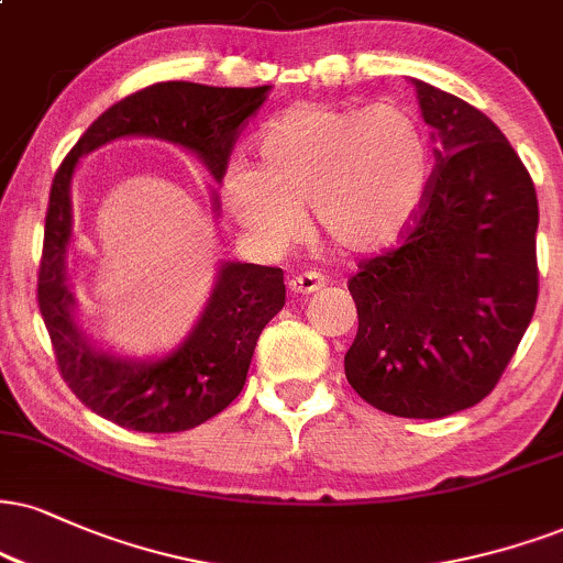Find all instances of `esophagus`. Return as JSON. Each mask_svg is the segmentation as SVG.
I'll return each instance as SVG.
<instances>
[{"label": "esophagus", "mask_w": 563, "mask_h": 563, "mask_svg": "<svg viewBox=\"0 0 563 563\" xmlns=\"http://www.w3.org/2000/svg\"><path fill=\"white\" fill-rule=\"evenodd\" d=\"M288 288H290V294H314V290H320V288H324V275H320V273H299V275H294L288 280Z\"/></svg>", "instance_id": "1"}]
</instances>
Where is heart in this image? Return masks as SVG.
Here are the masks:
<instances>
[{"label": "heart", "mask_w": 563, "mask_h": 563, "mask_svg": "<svg viewBox=\"0 0 563 563\" xmlns=\"http://www.w3.org/2000/svg\"><path fill=\"white\" fill-rule=\"evenodd\" d=\"M256 167L233 162L220 178L225 209L264 246H288L303 207L335 249L367 254L404 233L430 180V148L398 104L296 101L254 139Z\"/></svg>", "instance_id": "b5f03b06"}]
</instances>
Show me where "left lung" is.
Here are the masks:
<instances>
[{"label":"left lung","mask_w":563,"mask_h":563,"mask_svg":"<svg viewBox=\"0 0 563 563\" xmlns=\"http://www.w3.org/2000/svg\"><path fill=\"white\" fill-rule=\"evenodd\" d=\"M435 170L401 246L349 280L346 377L385 415L440 419L496 388L538 303V196L487 114L411 78Z\"/></svg>","instance_id":"1"}]
</instances>
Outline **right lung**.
<instances>
[{"label":"right lung","mask_w":563,"mask_h":563,"mask_svg":"<svg viewBox=\"0 0 563 563\" xmlns=\"http://www.w3.org/2000/svg\"><path fill=\"white\" fill-rule=\"evenodd\" d=\"M267 93L269 86L154 84L101 112L54 175L38 269V309L67 388L120 428L183 432L220 415L243 390L264 324L286 307V286L280 267L222 262L205 311L173 351L135 358L97 346L78 324V301L67 283L70 188L78 162L110 141L146 135L188 148L220 183L243 123L260 110ZM214 212L220 214L217 196Z\"/></svg>","instance_id":"right-lung-1"}]
</instances>
